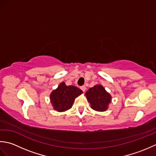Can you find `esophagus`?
I'll return each mask as SVG.
<instances>
[{"mask_svg":"<svg viewBox=\"0 0 156 156\" xmlns=\"http://www.w3.org/2000/svg\"><path fill=\"white\" fill-rule=\"evenodd\" d=\"M86 88H86L85 86H82V87H80V89L83 92H84L86 90Z\"/></svg>","mask_w":156,"mask_h":156,"instance_id":"34e87169","label":"esophagus"}]
</instances>
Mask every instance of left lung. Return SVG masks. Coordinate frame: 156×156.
I'll list each match as a JSON object with an SVG mask.
<instances>
[{
    "label": "left lung",
    "instance_id": "left-lung-1",
    "mask_svg": "<svg viewBox=\"0 0 156 156\" xmlns=\"http://www.w3.org/2000/svg\"><path fill=\"white\" fill-rule=\"evenodd\" d=\"M87 100L92 109L97 111H105L111 102V97L101 85H96L86 92Z\"/></svg>",
    "mask_w": 156,
    "mask_h": 156
}]
</instances>
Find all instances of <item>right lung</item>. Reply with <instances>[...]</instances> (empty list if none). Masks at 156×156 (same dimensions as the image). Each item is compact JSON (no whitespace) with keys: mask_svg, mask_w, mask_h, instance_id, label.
<instances>
[{"mask_svg":"<svg viewBox=\"0 0 156 156\" xmlns=\"http://www.w3.org/2000/svg\"><path fill=\"white\" fill-rule=\"evenodd\" d=\"M82 91L74 86H66L62 82L50 95L51 102L55 110L59 112L67 111L74 103L76 97L81 94Z\"/></svg>","mask_w":156,"mask_h":156,"instance_id":"add662e5","label":"right lung"}]
</instances>
